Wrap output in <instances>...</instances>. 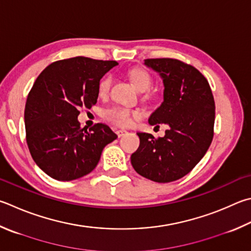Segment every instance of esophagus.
Masks as SVG:
<instances>
[{
	"label": "esophagus",
	"instance_id": "34e87169",
	"mask_svg": "<svg viewBox=\"0 0 251 251\" xmlns=\"http://www.w3.org/2000/svg\"><path fill=\"white\" fill-rule=\"evenodd\" d=\"M126 133L127 131L125 129H117L116 130V135L118 136V137H122V136H124Z\"/></svg>",
	"mask_w": 251,
	"mask_h": 251
}]
</instances>
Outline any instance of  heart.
Listing matches in <instances>:
<instances>
[{
  "mask_svg": "<svg viewBox=\"0 0 251 251\" xmlns=\"http://www.w3.org/2000/svg\"><path fill=\"white\" fill-rule=\"evenodd\" d=\"M130 79L134 82L135 86L139 91L148 90L150 88V85H151V78H150L148 72H146L144 70L131 71ZM112 81V75H105L99 81L98 91L100 95H102V97L107 95V93L110 92ZM141 116H143V112L141 111L131 110V108L123 105H113L106 108V110L103 112V117L105 118L107 122L121 127H126L130 125V123L133 122V118Z\"/></svg>",
  "mask_w": 251,
  "mask_h": 251,
  "instance_id": "heart-1",
  "label": "heart"
}]
</instances>
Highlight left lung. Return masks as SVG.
<instances>
[{
  "label": "left lung",
  "mask_w": 251,
  "mask_h": 251,
  "mask_svg": "<svg viewBox=\"0 0 251 251\" xmlns=\"http://www.w3.org/2000/svg\"><path fill=\"white\" fill-rule=\"evenodd\" d=\"M145 65L160 75L163 102L149 124H166L163 137L137 133L138 149L131 154L135 171L147 179L167 183L193 169L206 153L214 136L215 102L206 78L197 68L177 59H146Z\"/></svg>",
  "instance_id": "obj_1"
}]
</instances>
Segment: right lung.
<instances>
[{"label": "right lung", "instance_id": "1", "mask_svg": "<svg viewBox=\"0 0 251 251\" xmlns=\"http://www.w3.org/2000/svg\"><path fill=\"white\" fill-rule=\"evenodd\" d=\"M118 63L75 57L52 62L36 79L25 105L26 141L40 169L52 179L71 181L92 171L104 147L117 138L105 124L88 130L80 107L98 102L99 81Z\"/></svg>", "mask_w": 251, "mask_h": 251}]
</instances>
